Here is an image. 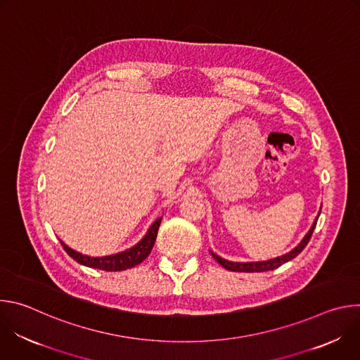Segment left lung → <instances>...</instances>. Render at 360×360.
Segmentation results:
<instances>
[{"label":"left lung","instance_id":"8db88e82","mask_svg":"<svg viewBox=\"0 0 360 360\" xmlns=\"http://www.w3.org/2000/svg\"><path fill=\"white\" fill-rule=\"evenodd\" d=\"M321 210H322V208H321ZM319 215H321V211H319V214H318V217H316L314 225L311 226L309 231H307V233H306L304 238L300 240V243H299L296 248H293L290 252H288V253H285V255H282V256H278V258H275V259L262 261V262H231V261H226V259L221 258V256H218V255L214 253V252H211V255L214 256V259H215L219 265H222L225 269L232 271V272H266V271H274V269L279 268L281 265H283L285 262L293 259L295 256H297V255L304 249V246L307 245V242L311 240V236H312V233H314V231H315V226H316V222H318Z\"/></svg>","mask_w":360,"mask_h":360}]
</instances>
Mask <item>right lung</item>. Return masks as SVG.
Segmentation results:
<instances>
[{
    "instance_id": "obj_1",
    "label": "right lung",
    "mask_w": 360,
    "mask_h": 360,
    "mask_svg": "<svg viewBox=\"0 0 360 360\" xmlns=\"http://www.w3.org/2000/svg\"><path fill=\"white\" fill-rule=\"evenodd\" d=\"M161 221H162V218H158L155 222H153L150 225V228L148 229L146 235L135 246H132L124 252L115 253V255L99 256V258L82 255V253L71 249L70 246H67L63 240H60V242H61L64 250L71 256V258L84 266L107 271V272L125 271V269L139 265L142 261H145L148 258V255L150 253V250L153 248V243H155Z\"/></svg>"
}]
</instances>
